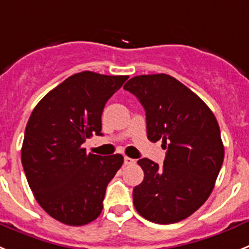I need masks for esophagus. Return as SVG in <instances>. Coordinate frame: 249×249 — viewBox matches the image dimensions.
<instances>
[{"mask_svg":"<svg viewBox=\"0 0 249 249\" xmlns=\"http://www.w3.org/2000/svg\"><path fill=\"white\" fill-rule=\"evenodd\" d=\"M124 164H125V165H133V164H135V160H134V159H131V158H129V157H125L124 158Z\"/></svg>","mask_w":249,"mask_h":249,"instance_id":"1","label":"esophagus"}]
</instances>
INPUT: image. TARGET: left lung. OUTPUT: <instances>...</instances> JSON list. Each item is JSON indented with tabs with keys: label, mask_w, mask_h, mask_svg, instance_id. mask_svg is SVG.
Masks as SVG:
<instances>
[{
	"label": "left lung",
	"mask_w": 249,
	"mask_h": 249,
	"mask_svg": "<svg viewBox=\"0 0 249 249\" xmlns=\"http://www.w3.org/2000/svg\"><path fill=\"white\" fill-rule=\"evenodd\" d=\"M145 110L146 135L161 140L163 165L138 161L144 180L133 190L134 207L158 224L185 219L211 196L224 159L217 119L204 101L166 73L139 75L124 85Z\"/></svg>",
	"instance_id": "obj_1"
}]
</instances>
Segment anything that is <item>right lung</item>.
Wrapping results in <instances>:
<instances>
[{"label":"right lung","instance_id":"obj_1","mask_svg":"<svg viewBox=\"0 0 249 249\" xmlns=\"http://www.w3.org/2000/svg\"><path fill=\"white\" fill-rule=\"evenodd\" d=\"M129 76L83 71L41 99L26 125L21 160L41 208L68 226H84L100 215L109 181L124 158L86 153L83 144L103 135L107 101Z\"/></svg>","mask_w":249,"mask_h":249}]
</instances>
